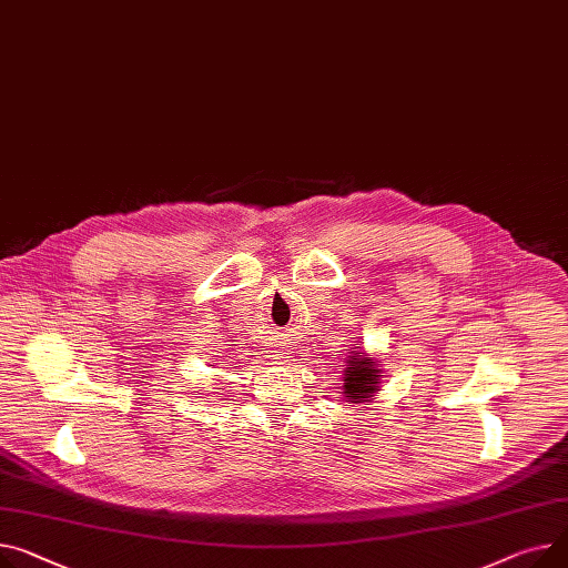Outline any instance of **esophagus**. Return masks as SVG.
Listing matches in <instances>:
<instances>
[{
	"mask_svg": "<svg viewBox=\"0 0 568 568\" xmlns=\"http://www.w3.org/2000/svg\"><path fill=\"white\" fill-rule=\"evenodd\" d=\"M285 354H287V349H285V347H278V349L272 352V358H278V361H281V358H285Z\"/></svg>",
	"mask_w": 568,
	"mask_h": 568,
	"instance_id": "esophagus-1",
	"label": "esophagus"
}]
</instances>
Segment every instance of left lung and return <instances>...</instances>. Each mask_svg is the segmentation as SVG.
Here are the masks:
<instances>
[{"instance_id": "obj_1", "label": "left lung", "mask_w": 568, "mask_h": 568, "mask_svg": "<svg viewBox=\"0 0 568 568\" xmlns=\"http://www.w3.org/2000/svg\"><path fill=\"white\" fill-rule=\"evenodd\" d=\"M382 379H384V372H382L379 361L361 352V347H356V352H352V356H347L345 365H343V397H345V402L358 404V406L372 402L374 395L382 388Z\"/></svg>"}]
</instances>
